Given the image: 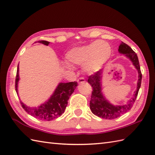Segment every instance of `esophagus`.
Wrapping results in <instances>:
<instances>
[{"mask_svg":"<svg viewBox=\"0 0 155 155\" xmlns=\"http://www.w3.org/2000/svg\"><path fill=\"white\" fill-rule=\"evenodd\" d=\"M77 82H78V84H83V83H84L86 81H85V79H84V78L83 77H81V78H78V79L77 80Z\"/></svg>","mask_w":155,"mask_h":155,"instance_id":"obj_1","label":"esophagus"}]
</instances>
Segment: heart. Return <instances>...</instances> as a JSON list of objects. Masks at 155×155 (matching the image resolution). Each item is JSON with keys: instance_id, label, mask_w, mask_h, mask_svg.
Here are the masks:
<instances>
[{"instance_id": "heart-1", "label": "heart", "mask_w": 155, "mask_h": 155, "mask_svg": "<svg viewBox=\"0 0 155 155\" xmlns=\"http://www.w3.org/2000/svg\"><path fill=\"white\" fill-rule=\"evenodd\" d=\"M112 49L107 42L97 41L91 43L75 47L66 54V59L71 64L83 65V70L88 74L99 71L110 57ZM68 68L71 66L66 63Z\"/></svg>"}]
</instances>
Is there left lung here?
Returning a JSON list of instances; mask_svg holds the SVG:
<instances>
[{
  "label": "left lung",
  "instance_id": "obj_1",
  "mask_svg": "<svg viewBox=\"0 0 155 155\" xmlns=\"http://www.w3.org/2000/svg\"><path fill=\"white\" fill-rule=\"evenodd\" d=\"M118 52L129 59L137 70L139 74L137 87L136 91H134L133 97L127 102L126 104L113 105L104 98L102 92L101 80L103 77V70L98 71L94 74L89 76L88 78V83L93 88L90 101V108L92 113L94 115L105 119H114L119 117L122 114L126 113L131 109L137 97L140 87L141 80H142V74L140 71L139 58L133 49L129 46L122 42L118 47Z\"/></svg>",
  "mask_w": 155,
  "mask_h": 155
}]
</instances>
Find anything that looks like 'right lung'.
<instances>
[{
    "mask_svg": "<svg viewBox=\"0 0 155 155\" xmlns=\"http://www.w3.org/2000/svg\"><path fill=\"white\" fill-rule=\"evenodd\" d=\"M38 42L47 46L50 43L46 41H39ZM18 71L19 68L18 65L15 80V88L17 94H18L17 89L19 81ZM77 85V82L75 81L67 83H60L56 88L53 94L45 103L37 107H31L27 106L21 101L22 107L28 114L38 118V119L46 121L52 120L58 117H61V115L64 113L65 108L67 106L69 97L73 93Z\"/></svg>",
    "mask_w": 155,
    "mask_h": 155,
    "instance_id": "add662e5",
    "label": "right lung"
}]
</instances>
